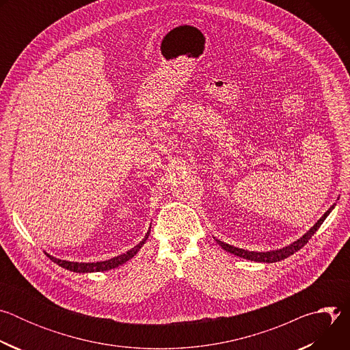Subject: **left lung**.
Segmentation results:
<instances>
[{"mask_svg": "<svg viewBox=\"0 0 350 350\" xmlns=\"http://www.w3.org/2000/svg\"><path fill=\"white\" fill-rule=\"evenodd\" d=\"M336 204H334L319 220L317 223L310 228L308 230L301 238H297L296 241H293L292 243L284 246V247H280V249H274V251H267V252H255V251H247V249H242V247H237V246H232V245H228L217 238H215V241L224 249V251L238 256V258H242V259H246V260H252V262H259V263H275V262H280V260H284L286 258H289L291 255H293L295 252H297L299 249L304 247L309 239L312 238V235L320 228V226L323 224V221L327 219V216L332 212V209L335 208Z\"/></svg>", "mask_w": 350, "mask_h": 350, "instance_id": "obj_1", "label": "left lung"}]
</instances>
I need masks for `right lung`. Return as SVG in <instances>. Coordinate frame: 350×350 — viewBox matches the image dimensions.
Listing matches in <instances>:
<instances>
[{
  "label": "right lung",
  "mask_w": 350,
  "mask_h": 350,
  "mask_svg": "<svg viewBox=\"0 0 350 350\" xmlns=\"http://www.w3.org/2000/svg\"><path fill=\"white\" fill-rule=\"evenodd\" d=\"M149 232H151V227H149L148 232L145 234V237L134 246L131 247L130 251L119 255V256H115L112 259H108V260H104V262H94V263H83V262H69V260H62V259H58L55 256H51L49 254L45 252V255L51 259L54 263H57L58 266L69 270V271H73V273H98V271H108V270H112V269H116L122 265H124L126 262H129L131 258H134L137 255V252L139 251V249L144 246V243L146 242L148 237H149Z\"/></svg>",
  "instance_id": "right-lung-1"
}]
</instances>
